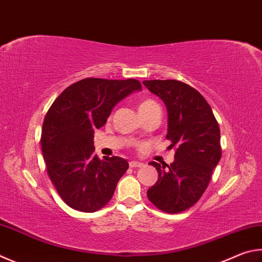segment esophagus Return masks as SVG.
Segmentation results:
<instances>
[{"label": "esophagus", "mask_w": 262, "mask_h": 262, "mask_svg": "<svg viewBox=\"0 0 262 262\" xmlns=\"http://www.w3.org/2000/svg\"><path fill=\"white\" fill-rule=\"evenodd\" d=\"M144 164L143 163H140V161H135V160H133V161H129V167H132V168H134V167H142V166H143Z\"/></svg>", "instance_id": "esophagus-1"}]
</instances>
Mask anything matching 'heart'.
<instances>
[{"instance_id": "b5f03b06", "label": "heart", "mask_w": 262, "mask_h": 262, "mask_svg": "<svg viewBox=\"0 0 262 262\" xmlns=\"http://www.w3.org/2000/svg\"><path fill=\"white\" fill-rule=\"evenodd\" d=\"M155 105H158V104H157L154 101V99H144V101H142L140 103L139 111H140V113L141 112H144V111H147V110H149V108H151L152 106H155Z\"/></svg>"}]
</instances>
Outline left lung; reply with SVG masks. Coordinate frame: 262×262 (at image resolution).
Instances as JSON below:
<instances>
[{"mask_svg":"<svg viewBox=\"0 0 262 262\" xmlns=\"http://www.w3.org/2000/svg\"><path fill=\"white\" fill-rule=\"evenodd\" d=\"M143 84L167 107L166 139L177 149L170 165L150 163L158 181L147 190V198L163 212H183L203 196L220 161V127L210 104L189 84L178 80H145Z\"/></svg>","mask_w":262,"mask_h":262,"instance_id":"left-lung-1","label":"left lung"}]
</instances>
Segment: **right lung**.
<instances>
[{
	"label": "right lung",
	"instance_id": "right-lung-1",
	"mask_svg": "<svg viewBox=\"0 0 262 262\" xmlns=\"http://www.w3.org/2000/svg\"><path fill=\"white\" fill-rule=\"evenodd\" d=\"M141 89L135 79L87 78L51 104L42 126V154L52 184L70 207L93 213L110 202L128 163L117 156L99 159L94 130L105 125L118 102Z\"/></svg>",
	"mask_w": 262,
	"mask_h": 262
}]
</instances>
